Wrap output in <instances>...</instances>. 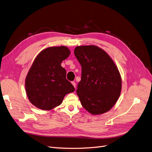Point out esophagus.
Wrapping results in <instances>:
<instances>
[{
	"instance_id": "34e87169",
	"label": "esophagus",
	"mask_w": 152,
	"mask_h": 152,
	"mask_svg": "<svg viewBox=\"0 0 152 152\" xmlns=\"http://www.w3.org/2000/svg\"><path fill=\"white\" fill-rule=\"evenodd\" d=\"M72 85H73V86H74L75 88H76V84H75V82L72 81Z\"/></svg>"
}]
</instances>
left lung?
<instances>
[{"label": "left lung", "mask_w": 152, "mask_h": 152, "mask_svg": "<svg viewBox=\"0 0 152 152\" xmlns=\"http://www.w3.org/2000/svg\"><path fill=\"white\" fill-rule=\"evenodd\" d=\"M75 56L82 66L77 94L87 111L102 114L111 109L120 96L122 80L112 58L96 45L77 46Z\"/></svg>", "instance_id": "1"}]
</instances>
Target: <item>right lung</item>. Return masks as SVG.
Segmentation results:
<instances>
[{"label": "right lung", "instance_id": "add662e5", "mask_svg": "<svg viewBox=\"0 0 152 152\" xmlns=\"http://www.w3.org/2000/svg\"><path fill=\"white\" fill-rule=\"evenodd\" d=\"M70 54L66 46L50 47L35 59L25 80L27 96L35 107L51 110L61 104L66 94L75 91L66 79V70L61 66Z\"/></svg>", "mask_w": 152, "mask_h": 152}]
</instances>
